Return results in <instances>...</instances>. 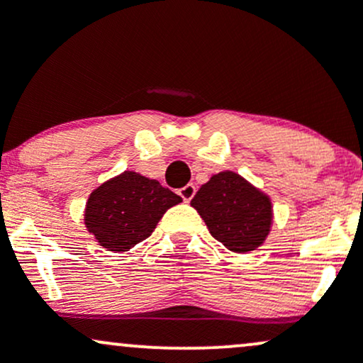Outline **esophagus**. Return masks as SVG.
Listing matches in <instances>:
<instances>
[{
	"instance_id": "1",
	"label": "esophagus",
	"mask_w": 363,
	"mask_h": 363,
	"mask_svg": "<svg viewBox=\"0 0 363 363\" xmlns=\"http://www.w3.org/2000/svg\"><path fill=\"white\" fill-rule=\"evenodd\" d=\"M179 194H181V198L184 199L186 203L191 201V199H193V196L196 194L194 184H187V186L182 187V189H179Z\"/></svg>"
}]
</instances>
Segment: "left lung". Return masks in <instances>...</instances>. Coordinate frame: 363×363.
<instances>
[{"instance_id": "1", "label": "left lung", "mask_w": 363, "mask_h": 363, "mask_svg": "<svg viewBox=\"0 0 363 363\" xmlns=\"http://www.w3.org/2000/svg\"><path fill=\"white\" fill-rule=\"evenodd\" d=\"M191 206L205 220L210 234L232 252L256 251L272 232V198L232 170L211 176Z\"/></svg>"}]
</instances>
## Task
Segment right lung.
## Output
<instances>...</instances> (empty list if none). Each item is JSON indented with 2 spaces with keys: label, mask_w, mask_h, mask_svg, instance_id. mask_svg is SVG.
<instances>
[{
  "label": "right lung",
  "mask_w": 363,
  "mask_h": 363,
  "mask_svg": "<svg viewBox=\"0 0 363 363\" xmlns=\"http://www.w3.org/2000/svg\"><path fill=\"white\" fill-rule=\"evenodd\" d=\"M181 201L155 179L124 170L91 191L83 220L106 251L126 252L152 235L165 211Z\"/></svg>",
  "instance_id": "obj_1"
}]
</instances>
